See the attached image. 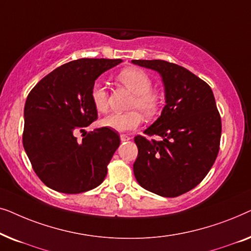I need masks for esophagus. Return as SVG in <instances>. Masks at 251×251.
<instances>
[{
	"label": "esophagus",
	"instance_id": "1",
	"mask_svg": "<svg viewBox=\"0 0 251 251\" xmlns=\"http://www.w3.org/2000/svg\"><path fill=\"white\" fill-rule=\"evenodd\" d=\"M120 138H121V142H128V140L130 139V137L129 136H126V135H120Z\"/></svg>",
	"mask_w": 251,
	"mask_h": 251
}]
</instances>
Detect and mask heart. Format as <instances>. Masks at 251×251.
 Wrapping results in <instances>:
<instances>
[{
	"mask_svg": "<svg viewBox=\"0 0 251 251\" xmlns=\"http://www.w3.org/2000/svg\"><path fill=\"white\" fill-rule=\"evenodd\" d=\"M118 81L133 94L130 108H135L128 113H112L100 121L105 128L125 132L135 130L142 123V114L147 119L154 118L160 111L161 96L152 89V80L145 71L137 67H128L118 75ZM92 105L98 112L104 113L108 108L107 91L100 82H96L90 91Z\"/></svg>",
	"mask_w": 251,
	"mask_h": 251,
	"instance_id": "obj_1",
	"label": "heart"
}]
</instances>
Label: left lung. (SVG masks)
<instances>
[{"instance_id":"obj_1","label":"left lung","mask_w":251,"mask_h":251,"mask_svg":"<svg viewBox=\"0 0 251 251\" xmlns=\"http://www.w3.org/2000/svg\"><path fill=\"white\" fill-rule=\"evenodd\" d=\"M162 77L166 105L159 119L136 136L133 174L140 186L166 198L200 184L219 151L222 121L211 88L186 68L166 60H131Z\"/></svg>"}]
</instances>
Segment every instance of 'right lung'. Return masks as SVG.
I'll use <instances>...</instances> for the list:
<instances>
[{
    "label": "right lung",
    "instance_id": "1",
    "mask_svg": "<svg viewBox=\"0 0 251 251\" xmlns=\"http://www.w3.org/2000/svg\"><path fill=\"white\" fill-rule=\"evenodd\" d=\"M121 59L82 58L56 68L29 92L24 109L23 144L35 174L48 187L67 194L102 183L120 145L108 128L75 137L97 120L90 91L95 81Z\"/></svg>",
    "mask_w": 251,
    "mask_h": 251
}]
</instances>
